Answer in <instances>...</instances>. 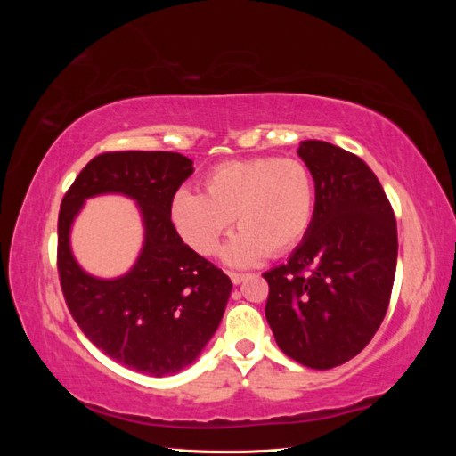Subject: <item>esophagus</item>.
I'll return each mask as SVG.
<instances>
[{
  "mask_svg": "<svg viewBox=\"0 0 456 456\" xmlns=\"http://www.w3.org/2000/svg\"><path fill=\"white\" fill-rule=\"evenodd\" d=\"M228 275H230V280H232L233 285H240L247 278V273H240V272H228Z\"/></svg>",
  "mask_w": 456,
  "mask_h": 456,
  "instance_id": "obj_1",
  "label": "esophagus"
}]
</instances>
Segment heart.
<instances>
[{
	"mask_svg": "<svg viewBox=\"0 0 456 456\" xmlns=\"http://www.w3.org/2000/svg\"><path fill=\"white\" fill-rule=\"evenodd\" d=\"M203 186L207 194L181 188L171 200L176 232L201 255L216 251L233 216L241 230L226 245L224 256L240 266L291 251L312 226L315 183L308 165L297 158L218 163L205 175Z\"/></svg>",
	"mask_w": 456,
	"mask_h": 456,
	"instance_id": "1",
	"label": "heart"
}]
</instances>
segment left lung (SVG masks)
I'll list each match as a JSON object with an SVG mask.
<instances>
[{"instance_id":"obj_1","label":"left lung","mask_w":456,"mask_h":456,"mask_svg":"<svg viewBox=\"0 0 456 456\" xmlns=\"http://www.w3.org/2000/svg\"><path fill=\"white\" fill-rule=\"evenodd\" d=\"M315 183L306 238L268 281L266 320L291 360L330 369L360 354L379 330L395 278L397 228L377 175L352 151L300 142Z\"/></svg>"}]
</instances>
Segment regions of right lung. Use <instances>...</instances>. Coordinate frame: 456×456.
Segmentation results:
<instances>
[{"label":"right lung","mask_w":456,"mask_h":456,"mask_svg":"<svg viewBox=\"0 0 456 456\" xmlns=\"http://www.w3.org/2000/svg\"><path fill=\"white\" fill-rule=\"evenodd\" d=\"M191 173V159L176 151H106L81 169L61 203L57 268L68 310L96 348L151 377L196 360L232 291L228 275L190 249L171 220V200ZM99 193L133 197L145 220L142 256L116 281L86 274L69 251L75 215Z\"/></svg>","instance_id":"1"}]
</instances>
